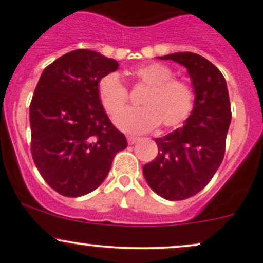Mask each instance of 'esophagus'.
<instances>
[{"mask_svg":"<svg viewBox=\"0 0 263 263\" xmlns=\"http://www.w3.org/2000/svg\"><path fill=\"white\" fill-rule=\"evenodd\" d=\"M140 140H141V139H139V137H132V136H129V137H128V143H129V145H135V143L140 142Z\"/></svg>","mask_w":263,"mask_h":263,"instance_id":"34e87169","label":"esophagus"}]
</instances>
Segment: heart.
Returning <instances> with one entry per match:
<instances>
[{"label": "heart", "instance_id": "obj_1", "mask_svg": "<svg viewBox=\"0 0 263 263\" xmlns=\"http://www.w3.org/2000/svg\"><path fill=\"white\" fill-rule=\"evenodd\" d=\"M141 84L148 87L142 98L143 108L121 109L128 102V89L116 71L104 74L98 81V96L103 108L115 118L116 126L134 135L154 131L164 124L175 128L190 117L194 109L195 95L186 81L173 78L174 71L162 64H148L135 70Z\"/></svg>", "mask_w": 263, "mask_h": 263}]
</instances>
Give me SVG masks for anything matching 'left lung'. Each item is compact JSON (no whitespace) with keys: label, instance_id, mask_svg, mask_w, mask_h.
I'll list each match as a JSON object with an SVG mask.
<instances>
[{"label":"left lung","instance_id":"left-lung-1","mask_svg":"<svg viewBox=\"0 0 263 263\" xmlns=\"http://www.w3.org/2000/svg\"><path fill=\"white\" fill-rule=\"evenodd\" d=\"M173 60L187 69L194 88V109L184 126L155 139L156 159L143 165L146 181L167 200H184L198 194L212 180L224 157L232 120L227 83L219 69L194 52H175Z\"/></svg>","mask_w":263,"mask_h":263}]
</instances>
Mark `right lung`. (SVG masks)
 Returning a JSON list of instances; mask_svg holds the SVG:
<instances>
[{
  "label": "right lung",
  "mask_w": 263,
  "mask_h": 263,
  "mask_svg": "<svg viewBox=\"0 0 263 263\" xmlns=\"http://www.w3.org/2000/svg\"><path fill=\"white\" fill-rule=\"evenodd\" d=\"M118 63L78 49L44 69L30 103L31 154L39 173L64 197H82L106 179L127 147L98 96V81Z\"/></svg>",
  "instance_id": "1"
}]
</instances>
